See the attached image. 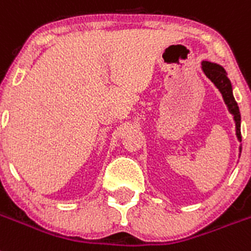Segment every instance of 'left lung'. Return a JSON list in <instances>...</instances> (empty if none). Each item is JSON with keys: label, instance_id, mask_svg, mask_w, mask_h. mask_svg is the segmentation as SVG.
Listing matches in <instances>:
<instances>
[{"label": "left lung", "instance_id": "1", "mask_svg": "<svg viewBox=\"0 0 251 251\" xmlns=\"http://www.w3.org/2000/svg\"><path fill=\"white\" fill-rule=\"evenodd\" d=\"M202 69H203L207 78L211 79V82H212V83L219 88L220 92H221L222 99L225 101L228 111H230L231 115L234 116L237 140L241 141L240 110H239V106H237L236 101H235L234 99V95H232V86H231L230 79L227 78L226 71L222 68L221 65L211 62H202Z\"/></svg>", "mask_w": 251, "mask_h": 251}]
</instances>
